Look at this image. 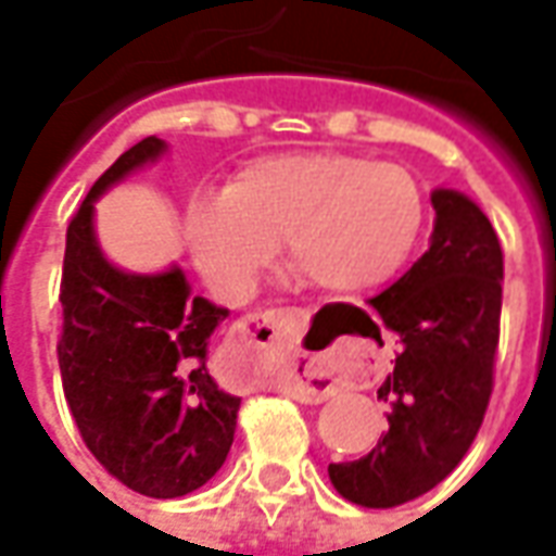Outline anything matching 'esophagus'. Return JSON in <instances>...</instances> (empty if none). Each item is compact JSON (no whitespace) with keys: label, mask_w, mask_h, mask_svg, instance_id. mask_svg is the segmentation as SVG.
I'll return each mask as SVG.
<instances>
[{"label":"esophagus","mask_w":556,"mask_h":556,"mask_svg":"<svg viewBox=\"0 0 556 556\" xmlns=\"http://www.w3.org/2000/svg\"><path fill=\"white\" fill-rule=\"evenodd\" d=\"M301 327V309H262L243 315L238 325H231L229 337L223 342V354L238 363L250 384H265L267 378L279 375V366ZM291 390L301 402H321L330 393V384H315L313 375H294Z\"/></svg>","instance_id":"obj_1"}]
</instances>
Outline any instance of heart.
I'll return each mask as SVG.
<instances>
[{"instance_id": "heart-1", "label": "heart", "mask_w": 556, "mask_h": 556, "mask_svg": "<svg viewBox=\"0 0 556 556\" xmlns=\"http://www.w3.org/2000/svg\"><path fill=\"white\" fill-rule=\"evenodd\" d=\"M422 217V190L405 166L301 151L253 160L223 195L193 202L187 241L199 270L231 294L253 282L282 241L303 286L354 294L408 262Z\"/></svg>"}]
</instances>
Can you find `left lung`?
<instances>
[{"instance_id": "left-lung-1", "label": "left lung", "mask_w": 556, "mask_h": 556, "mask_svg": "<svg viewBox=\"0 0 556 556\" xmlns=\"http://www.w3.org/2000/svg\"><path fill=\"white\" fill-rule=\"evenodd\" d=\"M431 247L408 274L369 298L399 333L396 366L378 387L390 429L357 462L330 465L345 501L393 509L455 470L477 438L501 342L503 250L489 217L467 195L434 190Z\"/></svg>"}]
</instances>
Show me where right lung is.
<instances>
[{
  "label": "right lung",
  "mask_w": 556,
  "mask_h": 556,
  "mask_svg": "<svg viewBox=\"0 0 556 556\" xmlns=\"http://www.w3.org/2000/svg\"><path fill=\"white\" fill-rule=\"evenodd\" d=\"M163 148L157 137L127 148L67 223L55 354L89 453L127 489L169 501L223 467L241 399L207 372L211 333L229 309L193 298L178 267L157 277L118 270L94 241L91 202Z\"/></svg>",
  "instance_id": "right-lung-1"
}]
</instances>
